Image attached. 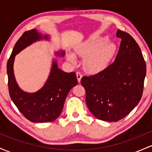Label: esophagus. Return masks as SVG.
<instances>
[{
	"mask_svg": "<svg viewBox=\"0 0 152 152\" xmlns=\"http://www.w3.org/2000/svg\"><path fill=\"white\" fill-rule=\"evenodd\" d=\"M76 77H77L78 81L80 82L81 81V78L82 77V75L80 72H76Z\"/></svg>",
	"mask_w": 152,
	"mask_h": 152,
	"instance_id": "esophagus-1",
	"label": "esophagus"
}]
</instances>
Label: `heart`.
I'll use <instances>...</instances> for the list:
<instances>
[{
    "instance_id": "heart-1",
    "label": "heart",
    "mask_w": 152,
    "mask_h": 152,
    "mask_svg": "<svg viewBox=\"0 0 152 152\" xmlns=\"http://www.w3.org/2000/svg\"><path fill=\"white\" fill-rule=\"evenodd\" d=\"M105 38L91 39L78 50L77 53L81 56H86L84 60L85 69L91 73H96L102 71L114 56L116 46L111 43H107ZM68 58L71 62L76 61L73 54H69Z\"/></svg>"
}]
</instances>
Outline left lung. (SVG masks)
I'll use <instances>...</instances> for the list:
<instances>
[{
    "instance_id": "8db88e82",
    "label": "left lung",
    "mask_w": 152,
    "mask_h": 152,
    "mask_svg": "<svg viewBox=\"0 0 152 152\" xmlns=\"http://www.w3.org/2000/svg\"><path fill=\"white\" fill-rule=\"evenodd\" d=\"M121 39L115 61L100 72L81 78L86 103L98 119L118 121L140 102L146 66L138 43L128 33L118 30Z\"/></svg>"
}]
</instances>
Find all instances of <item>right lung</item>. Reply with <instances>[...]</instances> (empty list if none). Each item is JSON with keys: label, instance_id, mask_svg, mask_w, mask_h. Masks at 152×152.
Segmentation results:
<instances>
[{"label": "right lung", "instance_id": "obj_1", "mask_svg": "<svg viewBox=\"0 0 152 152\" xmlns=\"http://www.w3.org/2000/svg\"><path fill=\"white\" fill-rule=\"evenodd\" d=\"M45 38H48L46 36ZM43 38L35 29L24 32L15 44L7 63L8 91L10 99L28 120L34 123L53 121L61 114L68 94L78 81L75 72L66 73L53 62L48 79L41 89L34 94L23 91L17 85L13 74L15 56L34 41ZM58 54V53H57ZM58 55L64 56V52Z\"/></svg>", "mask_w": 152, "mask_h": 152}]
</instances>
